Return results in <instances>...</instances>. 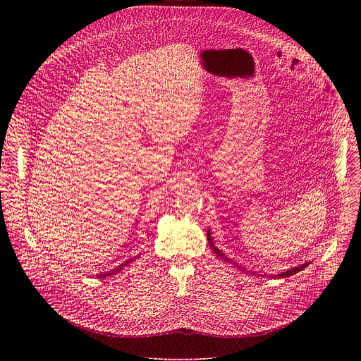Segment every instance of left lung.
Masks as SVG:
<instances>
[{
  "label": "left lung",
  "mask_w": 361,
  "mask_h": 361,
  "mask_svg": "<svg viewBox=\"0 0 361 361\" xmlns=\"http://www.w3.org/2000/svg\"><path fill=\"white\" fill-rule=\"evenodd\" d=\"M207 241H209V244H211V249L214 250V253H215V255H216L219 259H224L225 262H228V263H234L237 268H240V269L244 272V269H245V268L240 267V264H237L235 262H233L231 259L226 257V256H225V255H224V253H222V252H221V250L216 247V245H215V244H214V241H212V237H211V231H207ZM309 264H310V263H302V264H300V267L291 268V269H288V271H286V272H282V274H279V275H275V276L272 275L271 278H288V276H291V275H294V274H298L300 271H302V269H305V268H307ZM252 274L255 275L256 272H252ZM263 276H264V275H263Z\"/></svg>",
  "instance_id": "left-lung-1"
}]
</instances>
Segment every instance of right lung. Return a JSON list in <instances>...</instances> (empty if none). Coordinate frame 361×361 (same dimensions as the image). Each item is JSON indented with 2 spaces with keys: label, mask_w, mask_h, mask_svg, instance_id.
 Segmentation results:
<instances>
[{
  "label": "right lung",
  "mask_w": 361,
  "mask_h": 361,
  "mask_svg": "<svg viewBox=\"0 0 361 361\" xmlns=\"http://www.w3.org/2000/svg\"><path fill=\"white\" fill-rule=\"evenodd\" d=\"M133 260H135V259H128V260H126V262H123L121 264H118V267L117 268H114V269H111V271H108V272H102V274H98L97 275V278H106V276H112V275H117L118 272H121L126 267H127V264L130 263V262H133Z\"/></svg>",
  "instance_id": "add662e5"
}]
</instances>
